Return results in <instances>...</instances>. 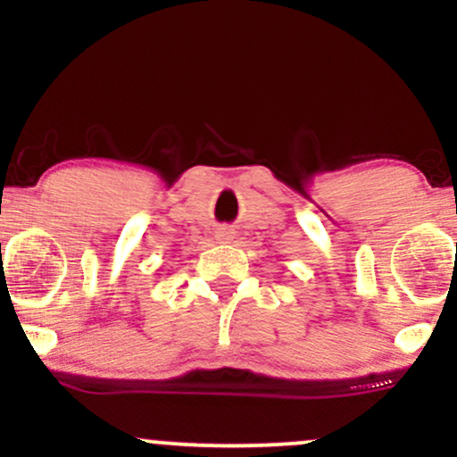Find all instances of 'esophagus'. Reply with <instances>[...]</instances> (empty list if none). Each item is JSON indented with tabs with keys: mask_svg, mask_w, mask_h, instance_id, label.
<instances>
[{
	"mask_svg": "<svg viewBox=\"0 0 457 457\" xmlns=\"http://www.w3.org/2000/svg\"><path fill=\"white\" fill-rule=\"evenodd\" d=\"M232 229L229 228H219L217 232V240H221V243H228V240H232Z\"/></svg>",
	"mask_w": 457,
	"mask_h": 457,
	"instance_id": "obj_1",
	"label": "esophagus"
}]
</instances>
